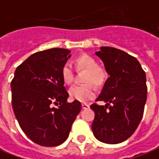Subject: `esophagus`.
Listing matches in <instances>:
<instances>
[{
	"mask_svg": "<svg viewBox=\"0 0 159 159\" xmlns=\"http://www.w3.org/2000/svg\"><path fill=\"white\" fill-rule=\"evenodd\" d=\"M82 107H83V109H86V108H89V105L87 104V103H82Z\"/></svg>",
	"mask_w": 159,
	"mask_h": 159,
	"instance_id": "obj_1",
	"label": "esophagus"
}]
</instances>
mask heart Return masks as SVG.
<instances>
[{
  "instance_id": "b5f03b06",
  "label": "heart",
  "mask_w": 159,
  "mask_h": 159,
  "mask_svg": "<svg viewBox=\"0 0 159 159\" xmlns=\"http://www.w3.org/2000/svg\"><path fill=\"white\" fill-rule=\"evenodd\" d=\"M76 68L78 70H86L84 83H91L95 86L102 85L107 78L106 71L103 69L97 67V62L90 56L83 55L77 57L75 61ZM62 78L67 84L73 81V70L70 64H65L62 68ZM91 83L83 85H74L69 89V95L73 101L85 102L92 99L95 95V90Z\"/></svg>"
}]
</instances>
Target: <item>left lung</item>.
<instances>
[{
	"label": "left lung",
	"mask_w": 159,
	"mask_h": 159,
	"mask_svg": "<svg viewBox=\"0 0 159 159\" xmlns=\"http://www.w3.org/2000/svg\"><path fill=\"white\" fill-rule=\"evenodd\" d=\"M95 55L109 77L96 99L106 105L90 106L95 112L91 127L99 141L119 144L131 137L140 123L147 97L146 76L137 58L121 50L102 46Z\"/></svg>",
	"instance_id": "obj_1"
}]
</instances>
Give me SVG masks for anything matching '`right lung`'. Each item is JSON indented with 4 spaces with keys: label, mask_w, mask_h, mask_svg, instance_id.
Returning <instances> with one entry per match:
<instances>
[{
    "label": "right lung",
    "mask_w": 159,
    "mask_h": 159,
    "mask_svg": "<svg viewBox=\"0 0 159 159\" xmlns=\"http://www.w3.org/2000/svg\"><path fill=\"white\" fill-rule=\"evenodd\" d=\"M70 57V51L62 48L34 53L18 66L11 82L12 106L19 125L42 146L64 143L81 111L78 101L68 102L61 75Z\"/></svg>",
    "instance_id": "obj_1"
}]
</instances>
